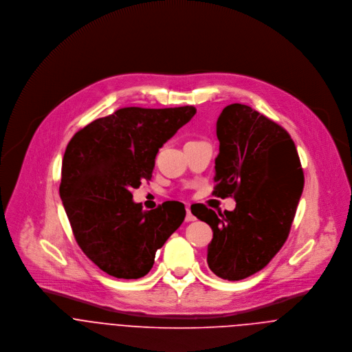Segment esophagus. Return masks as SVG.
I'll return each instance as SVG.
<instances>
[{
	"label": "esophagus",
	"mask_w": 352,
	"mask_h": 352,
	"mask_svg": "<svg viewBox=\"0 0 352 352\" xmlns=\"http://www.w3.org/2000/svg\"><path fill=\"white\" fill-rule=\"evenodd\" d=\"M192 221H195V217H194V214L191 212V210H190V208H187V214H186V222H192Z\"/></svg>",
	"instance_id": "obj_1"
}]
</instances>
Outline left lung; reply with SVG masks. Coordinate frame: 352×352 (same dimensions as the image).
I'll return each mask as SVG.
<instances>
[{
    "label": "left lung",
    "instance_id": "1",
    "mask_svg": "<svg viewBox=\"0 0 352 352\" xmlns=\"http://www.w3.org/2000/svg\"><path fill=\"white\" fill-rule=\"evenodd\" d=\"M217 138L212 195L234 198L236 208L217 215L204 206L194 215L212 229L210 270L241 280L263 270L286 243L305 177L290 134L248 105L222 109Z\"/></svg>",
    "mask_w": 352,
    "mask_h": 352
}]
</instances>
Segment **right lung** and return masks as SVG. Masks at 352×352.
I'll return each instance as SVG.
<instances>
[{"mask_svg": "<svg viewBox=\"0 0 352 352\" xmlns=\"http://www.w3.org/2000/svg\"><path fill=\"white\" fill-rule=\"evenodd\" d=\"M195 107H126L78 130L66 146L59 195L78 247L118 279L145 276L155 252L186 218L184 204L145 211L133 190L151 182L158 149Z\"/></svg>", "mask_w": 352, "mask_h": 352, "instance_id": "right-lung-1", "label": "right lung"}]
</instances>
